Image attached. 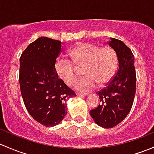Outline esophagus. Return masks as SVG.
Instances as JSON below:
<instances>
[{
	"instance_id": "esophagus-1",
	"label": "esophagus",
	"mask_w": 154,
	"mask_h": 154,
	"mask_svg": "<svg viewBox=\"0 0 154 154\" xmlns=\"http://www.w3.org/2000/svg\"><path fill=\"white\" fill-rule=\"evenodd\" d=\"M86 94H82V93H80V92H76V95L78 97H84Z\"/></svg>"
}]
</instances>
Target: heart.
Here are the masks:
<instances>
[{
	"label": "heart",
	"instance_id": "b5f03b06",
	"mask_svg": "<svg viewBox=\"0 0 154 154\" xmlns=\"http://www.w3.org/2000/svg\"><path fill=\"white\" fill-rule=\"evenodd\" d=\"M72 63L77 66H84V77L76 82L75 88L82 92L90 91L97 84L102 86L111 80L117 68V56L108 46L100 48L93 43H81L69 51ZM57 77L66 85L72 86L77 75L75 69L69 60L59 58L54 64Z\"/></svg>",
	"mask_w": 154,
	"mask_h": 154
}]
</instances>
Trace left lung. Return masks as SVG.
<instances>
[{"mask_svg": "<svg viewBox=\"0 0 154 154\" xmlns=\"http://www.w3.org/2000/svg\"><path fill=\"white\" fill-rule=\"evenodd\" d=\"M108 43L117 56V72L106 88L97 93L100 104L90 111L96 124L104 128L115 127L129 114L135 97L137 81L131 50L115 38H111Z\"/></svg>", "mask_w": 154, "mask_h": 154, "instance_id": "left-lung-1", "label": "left lung"}]
</instances>
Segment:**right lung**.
Here are the masks:
<instances>
[{"mask_svg":"<svg viewBox=\"0 0 154 154\" xmlns=\"http://www.w3.org/2000/svg\"><path fill=\"white\" fill-rule=\"evenodd\" d=\"M62 51L59 40L41 37L20 58V92L29 114L46 127L58 125L67 114L66 102L76 94L58 78L54 64Z\"/></svg>","mask_w":154,"mask_h":154,"instance_id":"obj_1","label":"right lung"}]
</instances>
